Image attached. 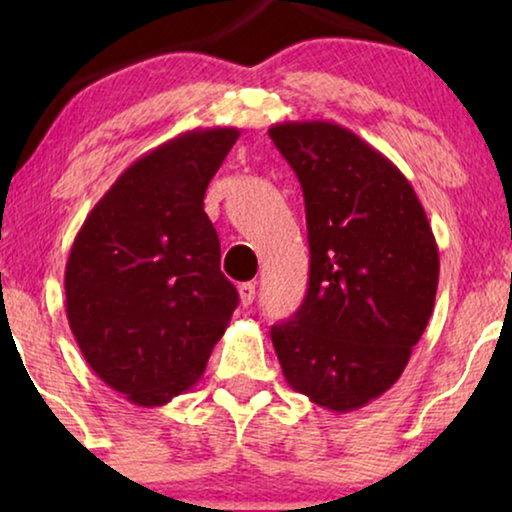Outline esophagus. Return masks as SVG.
Returning <instances> with one entry per match:
<instances>
[{
    "instance_id": "obj_1",
    "label": "esophagus",
    "mask_w": 512,
    "mask_h": 512,
    "mask_svg": "<svg viewBox=\"0 0 512 512\" xmlns=\"http://www.w3.org/2000/svg\"><path fill=\"white\" fill-rule=\"evenodd\" d=\"M237 291H240V300H242V305H244V307L254 303V298H256V284L244 282V284L237 286Z\"/></svg>"
}]
</instances>
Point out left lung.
Wrapping results in <instances>:
<instances>
[{"label":"left lung","instance_id":"left-lung-1","mask_svg":"<svg viewBox=\"0 0 512 512\" xmlns=\"http://www.w3.org/2000/svg\"><path fill=\"white\" fill-rule=\"evenodd\" d=\"M305 198L310 284L272 326L291 389L331 412L359 410L408 366L438 289V244L415 188L391 160L331 121L268 130Z\"/></svg>","mask_w":512,"mask_h":512}]
</instances>
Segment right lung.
I'll list each match as a JSON object with an SVG mask.
<instances>
[{
    "label": "right lung",
    "mask_w": 512,
    "mask_h": 512,
    "mask_svg": "<svg viewBox=\"0 0 512 512\" xmlns=\"http://www.w3.org/2000/svg\"><path fill=\"white\" fill-rule=\"evenodd\" d=\"M240 137L195 128L125 167L74 237L65 307L93 373L158 408L205 373L237 307L205 191Z\"/></svg>",
    "instance_id": "add662e5"
}]
</instances>
